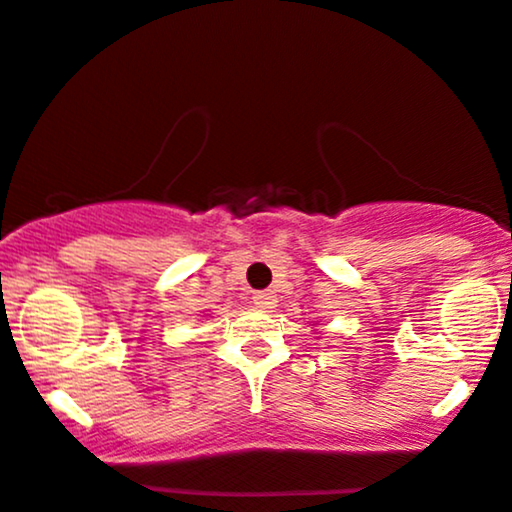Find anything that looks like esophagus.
Instances as JSON below:
<instances>
[{"label":"esophagus","instance_id":"esophagus-1","mask_svg":"<svg viewBox=\"0 0 512 512\" xmlns=\"http://www.w3.org/2000/svg\"><path fill=\"white\" fill-rule=\"evenodd\" d=\"M252 303H255V307H260V310L269 312L276 305V295L272 291H260L252 295Z\"/></svg>","mask_w":512,"mask_h":512}]
</instances>
